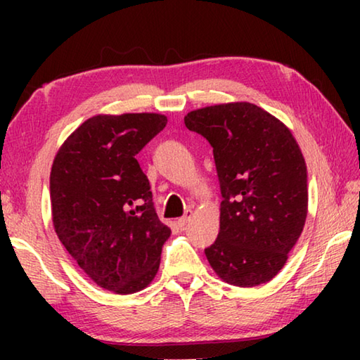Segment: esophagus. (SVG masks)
Masks as SVG:
<instances>
[{"label": "esophagus", "instance_id": "34e87169", "mask_svg": "<svg viewBox=\"0 0 360 360\" xmlns=\"http://www.w3.org/2000/svg\"><path fill=\"white\" fill-rule=\"evenodd\" d=\"M191 217H192V211H191V210H187V211H186V214L178 219V225H179V227H181V229H184L186 225L188 224V221H191Z\"/></svg>", "mask_w": 360, "mask_h": 360}]
</instances>
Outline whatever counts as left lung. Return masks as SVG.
<instances>
[{
	"label": "left lung",
	"mask_w": 360,
	"mask_h": 360,
	"mask_svg": "<svg viewBox=\"0 0 360 360\" xmlns=\"http://www.w3.org/2000/svg\"><path fill=\"white\" fill-rule=\"evenodd\" d=\"M184 124L208 139L221 184V230L206 259L229 284L271 281L307 221V165L295 138L246 101L191 111Z\"/></svg>",
	"instance_id": "obj_1"
}]
</instances>
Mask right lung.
Returning a JSON list of instances; mask_svg holds the SVG:
<instances>
[{
  "label": "right lung",
  "instance_id": "1",
  "mask_svg": "<svg viewBox=\"0 0 360 360\" xmlns=\"http://www.w3.org/2000/svg\"><path fill=\"white\" fill-rule=\"evenodd\" d=\"M167 125L162 114L94 115L58 149L52 221L76 264L103 289L133 294L158 271L169 230L158 219L136 154Z\"/></svg>",
  "mask_w": 360,
  "mask_h": 360
}]
</instances>
